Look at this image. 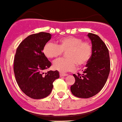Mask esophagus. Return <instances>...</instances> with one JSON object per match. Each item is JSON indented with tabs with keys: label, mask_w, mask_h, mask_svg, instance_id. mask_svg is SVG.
Listing matches in <instances>:
<instances>
[{
	"label": "esophagus",
	"mask_w": 122,
	"mask_h": 122,
	"mask_svg": "<svg viewBox=\"0 0 122 122\" xmlns=\"http://www.w3.org/2000/svg\"><path fill=\"white\" fill-rule=\"evenodd\" d=\"M67 74H62V73H60V77H65V76H67Z\"/></svg>",
	"instance_id": "1"
}]
</instances>
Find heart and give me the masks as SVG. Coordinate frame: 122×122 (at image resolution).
I'll use <instances>...</instances> for the list:
<instances>
[{
    "label": "heart",
    "instance_id": "1",
    "mask_svg": "<svg viewBox=\"0 0 122 122\" xmlns=\"http://www.w3.org/2000/svg\"><path fill=\"white\" fill-rule=\"evenodd\" d=\"M92 50L89 43L71 36L60 38L58 45L48 41L43 48V53L48 58H57L62 52L66 51L67 58H59L53 64V69L61 73L74 71L77 64L79 66L86 65L90 60Z\"/></svg>",
    "mask_w": 122,
    "mask_h": 122
}]
</instances>
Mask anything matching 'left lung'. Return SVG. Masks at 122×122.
Instances as JSON below:
<instances>
[{
  "label": "left lung",
  "instance_id": "8db88e82",
  "mask_svg": "<svg viewBox=\"0 0 122 122\" xmlns=\"http://www.w3.org/2000/svg\"><path fill=\"white\" fill-rule=\"evenodd\" d=\"M91 41L92 55L82 74H73L75 83L71 86L73 95L89 98L98 94L106 84L110 71V60L108 48L98 35L88 33Z\"/></svg>",
  "mask_w": 122,
  "mask_h": 122
}]
</instances>
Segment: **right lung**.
<instances>
[{
  "instance_id": "add662e5",
  "label": "right lung",
  "mask_w": 122,
  "mask_h": 122,
  "mask_svg": "<svg viewBox=\"0 0 122 122\" xmlns=\"http://www.w3.org/2000/svg\"><path fill=\"white\" fill-rule=\"evenodd\" d=\"M51 34L40 32L28 36L16 50L14 72L19 87L33 99H42L51 93L53 82L58 79V71H43L51 63L43 53V48L51 39Z\"/></svg>"
}]
</instances>
